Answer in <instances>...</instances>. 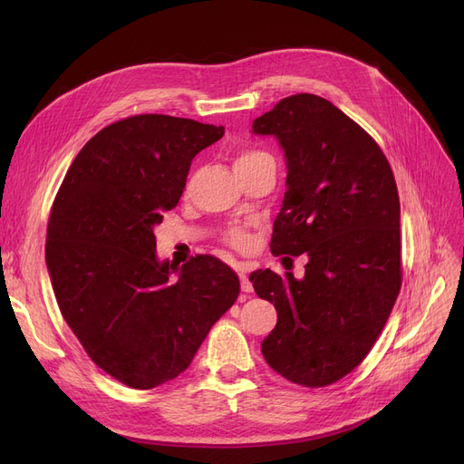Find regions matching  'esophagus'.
Instances as JSON below:
<instances>
[{
	"mask_svg": "<svg viewBox=\"0 0 464 464\" xmlns=\"http://www.w3.org/2000/svg\"><path fill=\"white\" fill-rule=\"evenodd\" d=\"M240 289L245 291V294H252V291H254V285H252L246 273H240Z\"/></svg>",
	"mask_w": 464,
	"mask_h": 464,
	"instance_id": "1",
	"label": "esophagus"
}]
</instances>
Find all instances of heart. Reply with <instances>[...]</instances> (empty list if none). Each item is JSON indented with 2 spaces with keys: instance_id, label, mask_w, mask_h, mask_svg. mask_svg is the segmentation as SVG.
Instances as JSON below:
<instances>
[{
  "instance_id": "b5f03b06",
  "label": "heart",
  "mask_w": 464,
  "mask_h": 464,
  "mask_svg": "<svg viewBox=\"0 0 464 464\" xmlns=\"http://www.w3.org/2000/svg\"><path fill=\"white\" fill-rule=\"evenodd\" d=\"M261 160H273V158L266 154V152H263V150H242V152H238V156L235 160V169L242 167V165H248V163L261 161ZM224 242H227V245L231 248H235V250L245 252V250H248L252 246V235H250V231L246 227L231 226L224 233Z\"/></svg>"
}]
</instances>
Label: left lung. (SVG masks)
Returning <instances> with one entry per match:
<instances>
[{
    "mask_svg": "<svg viewBox=\"0 0 464 464\" xmlns=\"http://www.w3.org/2000/svg\"><path fill=\"white\" fill-rule=\"evenodd\" d=\"M252 130L275 135L287 163L271 252L308 256L303 280L250 275L278 314L261 352L285 380L325 387L369 355L401 291L395 177L378 142L320 95L284 97Z\"/></svg>",
    "mask_w": 464,
    "mask_h": 464,
    "instance_id": "left-lung-1",
    "label": "left lung"
}]
</instances>
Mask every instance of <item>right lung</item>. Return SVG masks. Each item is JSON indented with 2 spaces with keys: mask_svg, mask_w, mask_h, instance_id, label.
I'll list each match as a JSON object with an SVG mask.
<instances>
[{
  "mask_svg": "<svg viewBox=\"0 0 464 464\" xmlns=\"http://www.w3.org/2000/svg\"><path fill=\"white\" fill-rule=\"evenodd\" d=\"M222 137L189 118L118 120L82 146L56 193L44 257L60 312L97 367L128 387L184 372L238 297L237 273L214 256L180 269L156 257L154 226L177 207L191 160Z\"/></svg>",
  "mask_w": 464,
  "mask_h": 464,
  "instance_id": "right-lung-1",
  "label": "right lung"
}]
</instances>
